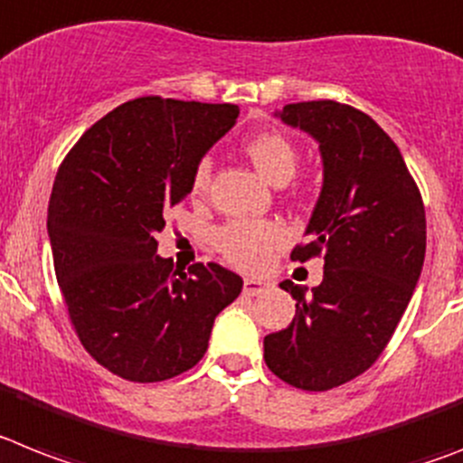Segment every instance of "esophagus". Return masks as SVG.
Returning <instances> with one entry per match:
<instances>
[{
	"label": "esophagus",
	"mask_w": 463,
	"mask_h": 463,
	"mask_svg": "<svg viewBox=\"0 0 463 463\" xmlns=\"http://www.w3.org/2000/svg\"><path fill=\"white\" fill-rule=\"evenodd\" d=\"M267 290V283L260 279H246L243 280V292L246 295H250V298H255V295H262V292Z\"/></svg>",
	"instance_id": "obj_1"
}]
</instances>
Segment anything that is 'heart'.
I'll list each match as a JSON object with an SVG mask.
<instances>
[{
	"mask_svg": "<svg viewBox=\"0 0 463 463\" xmlns=\"http://www.w3.org/2000/svg\"><path fill=\"white\" fill-rule=\"evenodd\" d=\"M250 161L267 180L286 184L299 164L295 142L280 130H264L243 145ZM211 184V159H201L192 171V194H203ZM286 232L269 220H232L215 232V246L241 269L258 271L269 262L276 248L283 246Z\"/></svg>",
	"mask_w": 463,
	"mask_h": 463,
	"instance_id": "b5f03b06",
	"label": "heart"
}]
</instances>
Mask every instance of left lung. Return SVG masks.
Masks as SVG:
<instances>
[{
  "label": "left lung",
  "instance_id": "1",
  "mask_svg": "<svg viewBox=\"0 0 463 463\" xmlns=\"http://www.w3.org/2000/svg\"><path fill=\"white\" fill-rule=\"evenodd\" d=\"M323 154V192L309 239L290 260H326L318 288H280L295 299L286 330L264 337L267 367L302 391H330L373 367L408 309L426 255V213L396 142L361 109L335 100L286 105Z\"/></svg>",
  "mask_w": 463,
  "mask_h": 463
}]
</instances>
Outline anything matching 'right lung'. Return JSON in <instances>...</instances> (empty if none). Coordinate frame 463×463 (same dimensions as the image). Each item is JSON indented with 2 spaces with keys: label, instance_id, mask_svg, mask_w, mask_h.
Wrapping results in <instances>:
<instances>
[{
  "label": "right lung",
  "instance_id": "add662e5",
  "mask_svg": "<svg viewBox=\"0 0 463 463\" xmlns=\"http://www.w3.org/2000/svg\"><path fill=\"white\" fill-rule=\"evenodd\" d=\"M236 105L145 96L118 105L62 159L49 201L55 279L79 342L93 361L149 384L203 358L215 316L243 280L215 262L187 274L156 255V232Z\"/></svg>",
  "mask_w": 463,
  "mask_h": 463
}]
</instances>
